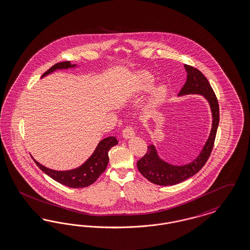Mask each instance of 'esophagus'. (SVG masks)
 <instances>
[{
  "label": "esophagus",
  "instance_id": "1",
  "mask_svg": "<svg viewBox=\"0 0 250 250\" xmlns=\"http://www.w3.org/2000/svg\"><path fill=\"white\" fill-rule=\"evenodd\" d=\"M134 135H135V133H134L133 128L130 126H127L124 130H122V136L125 139L132 138V137H134Z\"/></svg>",
  "mask_w": 250,
  "mask_h": 250
}]
</instances>
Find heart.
Wrapping results in <instances>:
<instances>
[{
    "label": "heart",
    "instance_id": "obj_1",
    "mask_svg": "<svg viewBox=\"0 0 250 250\" xmlns=\"http://www.w3.org/2000/svg\"><path fill=\"white\" fill-rule=\"evenodd\" d=\"M155 83V77L146 72L135 74L131 79L130 90L132 95L142 96L152 89L145 104V111L146 114L158 112L166 104L170 94V87L167 84L161 83L154 86Z\"/></svg>",
    "mask_w": 250,
    "mask_h": 250
}]
</instances>
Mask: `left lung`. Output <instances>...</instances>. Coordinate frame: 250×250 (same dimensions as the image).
<instances>
[{"label": "left lung", "instance_id": "8db88e82", "mask_svg": "<svg viewBox=\"0 0 250 250\" xmlns=\"http://www.w3.org/2000/svg\"><path fill=\"white\" fill-rule=\"evenodd\" d=\"M184 67L188 76L178 96L181 97L196 94L202 95L207 100L212 115L211 130L203 149L195 160L184 165H174L165 162L160 157L154 145L148 146L147 152L137 162V168L139 172L153 184L173 186L193 176L204 167L214 146L219 122V108L217 97L207 77L198 69L187 64H185Z\"/></svg>", "mask_w": 250, "mask_h": 250}]
</instances>
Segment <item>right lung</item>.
Returning a JSON list of instances; mask_svg holds the SVG:
<instances>
[{
  "label": "right lung",
  "mask_w": 250,
  "mask_h": 250,
  "mask_svg": "<svg viewBox=\"0 0 250 250\" xmlns=\"http://www.w3.org/2000/svg\"><path fill=\"white\" fill-rule=\"evenodd\" d=\"M76 67H77V64H73L71 62H60L47 70L42 76V78L54 73L57 70H67ZM118 144L119 142L114 136L106 137L101 140L92 155L85 163L78 168L68 171H56L49 169L35 161L33 157L32 158L34 163H36V165L43 173L50 176L55 181L72 188H81L94 183L97 180L98 177L104 172L108 164L109 150L111 149V147Z\"/></svg>",
  "instance_id": "obj_1"
}]
</instances>
